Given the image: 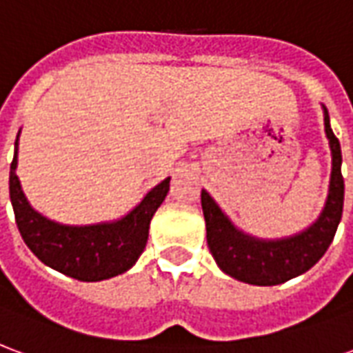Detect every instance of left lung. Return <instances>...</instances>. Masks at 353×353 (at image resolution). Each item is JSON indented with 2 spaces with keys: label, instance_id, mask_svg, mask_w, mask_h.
I'll return each mask as SVG.
<instances>
[{
  "label": "left lung",
  "instance_id": "8db88e82",
  "mask_svg": "<svg viewBox=\"0 0 353 353\" xmlns=\"http://www.w3.org/2000/svg\"><path fill=\"white\" fill-rule=\"evenodd\" d=\"M325 134L333 154V170L325 208L318 221L296 236L270 242L248 236L234 229V225L225 217L214 199L206 191H202L200 200L206 219L208 248L223 272L253 285H278L306 272L323 257L341 223L344 204L341 143L331 130L327 109Z\"/></svg>",
  "mask_w": 353,
  "mask_h": 353
}]
</instances>
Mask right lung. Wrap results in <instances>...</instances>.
<instances>
[{"label":"right lung","instance_id":"add662e5","mask_svg":"<svg viewBox=\"0 0 353 353\" xmlns=\"http://www.w3.org/2000/svg\"><path fill=\"white\" fill-rule=\"evenodd\" d=\"M14 170L17 153L9 172V194L20 236L41 263L81 281L108 280L126 272L138 261L147 244L149 223L170 189L168 177L147 192L130 214L115 223L68 227L49 221L32 210Z\"/></svg>","mask_w":353,"mask_h":353}]
</instances>
